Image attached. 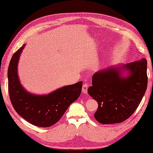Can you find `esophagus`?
Here are the masks:
<instances>
[{
    "label": "esophagus",
    "instance_id": "esophagus-1",
    "mask_svg": "<svg viewBox=\"0 0 153 153\" xmlns=\"http://www.w3.org/2000/svg\"><path fill=\"white\" fill-rule=\"evenodd\" d=\"M89 87V85L87 82H85V83L82 85V91L83 92V94H87V89Z\"/></svg>",
    "mask_w": 153,
    "mask_h": 153
}]
</instances>
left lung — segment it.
Returning <instances> with one entry per match:
<instances>
[{
    "label": "left lung",
    "instance_id": "obj_1",
    "mask_svg": "<svg viewBox=\"0 0 153 153\" xmlns=\"http://www.w3.org/2000/svg\"><path fill=\"white\" fill-rule=\"evenodd\" d=\"M123 69L129 71L128 77L120 75ZM146 72L147 61L142 59L95 73L92 76V86L87 90L98 104L95 119L107 125L122 123L131 117L146 92Z\"/></svg>",
    "mask_w": 153,
    "mask_h": 153
}]
</instances>
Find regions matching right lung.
Here are the masks:
<instances>
[{
	"mask_svg": "<svg viewBox=\"0 0 153 153\" xmlns=\"http://www.w3.org/2000/svg\"><path fill=\"white\" fill-rule=\"evenodd\" d=\"M25 45L12 56L8 68V89L11 102L19 116L34 126L48 127L61 119L81 93L82 82L58 89L45 96L30 94L20 85L17 62Z\"/></svg>",
	"mask_w": 153,
	"mask_h": 153,
	"instance_id": "add662e5",
	"label": "right lung"
}]
</instances>
